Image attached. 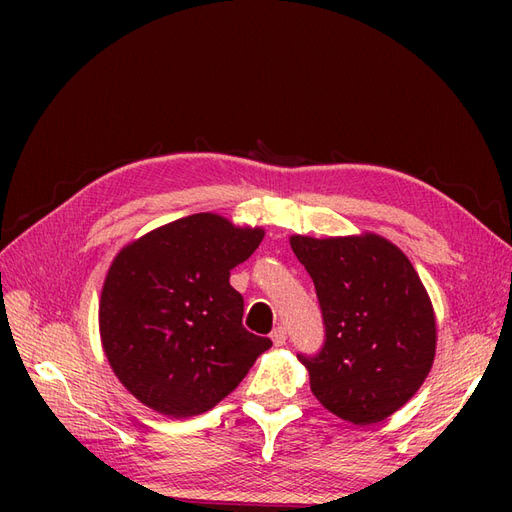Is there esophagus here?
<instances>
[{"label": "esophagus", "instance_id": "34e87169", "mask_svg": "<svg viewBox=\"0 0 512 512\" xmlns=\"http://www.w3.org/2000/svg\"><path fill=\"white\" fill-rule=\"evenodd\" d=\"M286 337H288V333H286L284 327H277V329L271 331V339H273L275 346H284L286 344Z\"/></svg>", "mask_w": 512, "mask_h": 512}]
</instances>
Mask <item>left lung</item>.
Instances as JSON below:
<instances>
[{"label": "left lung", "mask_w": 512, "mask_h": 512, "mask_svg": "<svg viewBox=\"0 0 512 512\" xmlns=\"http://www.w3.org/2000/svg\"><path fill=\"white\" fill-rule=\"evenodd\" d=\"M314 280L324 346L299 356L320 404L354 425L380 423L421 389L436 356V316L408 256L374 232L292 235Z\"/></svg>", "instance_id": "8db88e82"}]
</instances>
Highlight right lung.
<instances>
[{
    "label": "right lung",
    "instance_id": "right-lung-1",
    "mask_svg": "<svg viewBox=\"0 0 512 512\" xmlns=\"http://www.w3.org/2000/svg\"><path fill=\"white\" fill-rule=\"evenodd\" d=\"M265 230L218 213L164 224L121 247L100 297V339L119 382L164 416L203 414L239 386L269 337L243 327L230 269Z\"/></svg>",
    "mask_w": 512,
    "mask_h": 512
}]
</instances>
